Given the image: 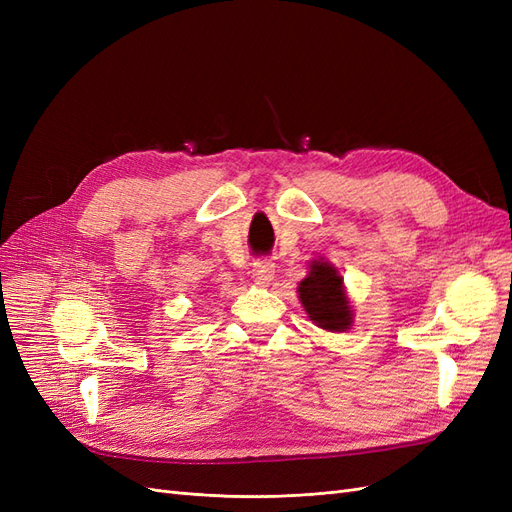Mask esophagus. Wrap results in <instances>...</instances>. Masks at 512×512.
Masks as SVG:
<instances>
[{"instance_id":"obj_1","label":"esophagus","mask_w":512,"mask_h":512,"mask_svg":"<svg viewBox=\"0 0 512 512\" xmlns=\"http://www.w3.org/2000/svg\"><path fill=\"white\" fill-rule=\"evenodd\" d=\"M252 277H254L256 284H262V286L271 284L273 277H275V262H271V260H256L254 262V269H252Z\"/></svg>"}]
</instances>
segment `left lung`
<instances>
[{"instance_id": "8db88e82", "label": "left lung", "mask_w": 512, "mask_h": 512, "mask_svg": "<svg viewBox=\"0 0 512 512\" xmlns=\"http://www.w3.org/2000/svg\"><path fill=\"white\" fill-rule=\"evenodd\" d=\"M297 292L309 320H314L316 327L331 333H342L352 327V307L344 288V277L331 262H324L322 258L314 260Z\"/></svg>"}]
</instances>
